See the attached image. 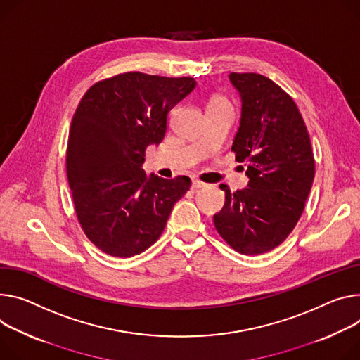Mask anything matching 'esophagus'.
<instances>
[{
    "instance_id": "obj_1",
    "label": "esophagus",
    "mask_w": 360,
    "mask_h": 360,
    "mask_svg": "<svg viewBox=\"0 0 360 360\" xmlns=\"http://www.w3.org/2000/svg\"><path fill=\"white\" fill-rule=\"evenodd\" d=\"M191 186H192V189H198V188H204L205 184L201 182V181H198V179H193L192 184H191Z\"/></svg>"
}]
</instances>
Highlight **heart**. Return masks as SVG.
<instances>
[{"instance_id":"obj_1","label":"heart","mask_w":360,"mask_h":360,"mask_svg":"<svg viewBox=\"0 0 360 360\" xmlns=\"http://www.w3.org/2000/svg\"><path fill=\"white\" fill-rule=\"evenodd\" d=\"M215 105H228V103L225 99H222V97H212L208 106H215Z\"/></svg>"}]
</instances>
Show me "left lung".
I'll return each instance as SVG.
<instances>
[{
    "instance_id": "1",
    "label": "left lung",
    "mask_w": 360,
    "mask_h": 360,
    "mask_svg": "<svg viewBox=\"0 0 360 360\" xmlns=\"http://www.w3.org/2000/svg\"><path fill=\"white\" fill-rule=\"evenodd\" d=\"M230 80L243 102L231 150L247 165L250 182L237 192L224 189L214 225L237 252L255 255L278 247L299 222L314 179V156L303 116L287 91L258 73H231Z\"/></svg>"
}]
</instances>
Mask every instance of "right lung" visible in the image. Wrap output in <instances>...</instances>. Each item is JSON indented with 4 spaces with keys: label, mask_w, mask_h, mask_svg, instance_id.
Returning a JSON list of instances; mask_svg holds the SVG:
<instances>
[{
    "label": "right lung",
    "mask_w": 360,
    "mask_h": 360,
    "mask_svg": "<svg viewBox=\"0 0 360 360\" xmlns=\"http://www.w3.org/2000/svg\"><path fill=\"white\" fill-rule=\"evenodd\" d=\"M197 84L192 77L120 73L94 83L75 112L66 171L86 237L113 257H132L162 234L191 186L188 176L146 178L149 145L167 132L169 110Z\"/></svg>",
    "instance_id": "1"
}]
</instances>
